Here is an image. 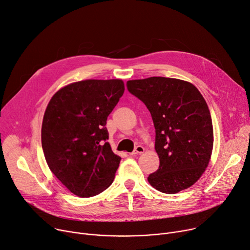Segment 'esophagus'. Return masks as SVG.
Here are the masks:
<instances>
[{"mask_svg": "<svg viewBox=\"0 0 250 250\" xmlns=\"http://www.w3.org/2000/svg\"><path fill=\"white\" fill-rule=\"evenodd\" d=\"M144 147L141 146V145H138L135 147V149H134V151L131 153V155H136V154H142V153L144 152Z\"/></svg>", "mask_w": 250, "mask_h": 250, "instance_id": "esophagus-1", "label": "esophagus"}]
</instances>
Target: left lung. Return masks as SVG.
Returning <instances> with one entry per match:
<instances>
[{
    "label": "left lung",
    "mask_w": 250,
    "mask_h": 250,
    "mask_svg": "<svg viewBox=\"0 0 250 250\" xmlns=\"http://www.w3.org/2000/svg\"><path fill=\"white\" fill-rule=\"evenodd\" d=\"M150 111L155 127L159 168L149 183L174 194L193 185L205 171L213 147V128L206 101L189 82L150 77L126 83Z\"/></svg>",
    "instance_id": "1"
}]
</instances>
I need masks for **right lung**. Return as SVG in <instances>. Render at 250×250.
I'll return each mask as SVG.
<instances>
[{
	"instance_id": "right-lung-1",
	"label": "right lung",
	"mask_w": 250,
	"mask_h": 250,
	"mask_svg": "<svg viewBox=\"0 0 250 250\" xmlns=\"http://www.w3.org/2000/svg\"><path fill=\"white\" fill-rule=\"evenodd\" d=\"M122 80H85L57 92L45 111L42 148L49 168L71 192L91 197L113 182L121 158L106 122L124 93Z\"/></svg>"
}]
</instances>
